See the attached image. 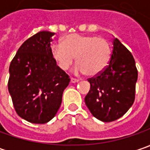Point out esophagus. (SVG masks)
<instances>
[{"mask_svg": "<svg viewBox=\"0 0 150 150\" xmlns=\"http://www.w3.org/2000/svg\"><path fill=\"white\" fill-rule=\"evenodd\" d=\"M78 81H79V80H78V79H77V78H71V83H78Z\"/></svg>", "mask_w": 150, "mask_h": 150, "instance_id": "1", "label": "esophagus"}]
</instances>
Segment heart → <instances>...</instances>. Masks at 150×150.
<instances>
[{"label": "heart", "instance_id": "b5f03b06", "mask_svg": "<svg viewBox=\"0 0 150 150\" xmlns=\"http://www.w3.org/2000/svg\"><path fill=\"white\" fill-rule=\"evenodd\" d=\"M111 46L106 38L78 33L68 34L62 43L51 46V53L57 65L62 70H67L76 60L74 68L77 73L86 72L96 76L108 66L111 57Z\"/></svg>", "mask_w": 150, "mask_h": 150}]
</instances>
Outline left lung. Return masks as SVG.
<instances>
[{"label": "left lung", "instance_id": "1", "mask_svg": "<svg viewBox=\"0 0 150 150\" xmlns=\"http://www.w3.org/2000/svg\"><path fill=\"white\" fill-rule=\"evenodd\" d=\"M138 70L132 53L114 38L108 65L88 79L90 90L85 103L91 113L103 122H112L124 115L135 98Z\"/></svg>", "mask_w": 150, "mask_h": 150}]
</instances>
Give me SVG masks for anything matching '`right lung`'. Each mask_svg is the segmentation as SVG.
I'll use <instances>...</instances> for the list:
<instances>
[{"label": "right lung", "mask_w": 150, "mask_h": 150, "mask_svg": "<svg viewBox=\"0 0 150 150\" xmlns=\"http://www.w3.org/2000/svg\"><path fill=\"white\" fill-rule=\"evenodd\" d=\"M54 34L42 31L28 38L9 67L8 90L15 110L32 124H46L54 117L70 82L51 53Z\"/></svg>", "instance_id": "1"}]
</instances>
